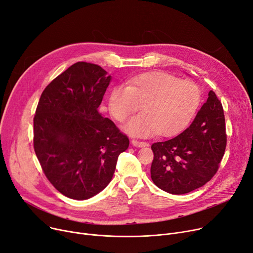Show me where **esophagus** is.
I'll return each mask as SVG.
<instances>
[{"instance_id": "34e87169", "label": "esophagus", "mask_w": 253, "mask_h": 253, "mask_svg": "<svg viewBox=\"0 0 253 253\" xmlns=\"http://www.w3.org/2000/svg\"><path fill=\"white\" fill-rule=\"evenodd\" d=\"M131 145H132V146H135V147H139V148H141V147H146V146H148L149 144L146 143V142L138 141V140H132V141H131Z\"/></svg>"}]
</instances>
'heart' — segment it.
I'll list each match as a JSON object with an SVG mask.
<instances>
[{
    "label": "heart",
    "instance_id": "b5f03b06",
    "mask_svg": "<svg viewBox=\"0 0 253 253\" xmlns=\"http://www.w3.org/2000/svg\"><path fill=\"white\" fill-rule=\"evenodd\" d=\"M201 101V90L191 81H180L162 71L140 74L128 85H116L109 95V110L118 122L135 113L124 129L130 136L147 138L160 132L171 136L185 128Z\"/></svg>",
    "mask_w": 253,
    "mask_h": 253
}]
</instances>
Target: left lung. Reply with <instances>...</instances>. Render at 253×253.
Instances as JSON below:
<instances>
[{"label":"left lung","instance_id":"obj_1","mask_svg":"<svg viewBox=\"0 0 253 253\" xmlns=\"http://www.w3.org/2000/svg\"><path fill=\"white\" fill-rule=\"evenodd\" d=\"M226 145L224 109L211 91L190 126L176 137L151 146V179L158 188L174 195L198 189L217 171Z\"/></svg>","mask_w":253,"mask_h":253}]
</instances>
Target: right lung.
<instances>
[{"instance_id": "obj_1", "label": "right lung", "mask_w": 253, "mask_h": 253, "mask_svg": "<svg viewBox=\"0 0 253 253\" xmlns=\"http://www.w3.org/2000/svg\"><path fill=\"white\" fill-rule=\"evenodd\" d=\"M111 76L78 62L41 95L34 118V147L43 173L64 196L85 200L110 183L128 138L98 111Z\"/></svg>"}]
</instances>
